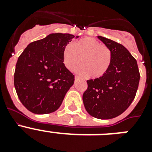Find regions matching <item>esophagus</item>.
<instances>
[{"label":"esophagus","mask_w":152,"mask_h":152,"mask_svg":"<svg viewBox=\"0 0 152 152\" xmlns=\"http://www.w3.org/2000/svg\"><path fill=\"white\" fill-rule=\"evenodd\" d=\"M78 79H80V77H77V76H75V80H78Z\"/></svg>","instance_id":"obj_1"}]
</instances>
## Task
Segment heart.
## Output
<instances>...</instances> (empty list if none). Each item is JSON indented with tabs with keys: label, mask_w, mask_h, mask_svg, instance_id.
Here are the masks:
<instances>
[{
	"label": "heart",
	"mask_w": 152,
	"mask_h": 152,
	"mask_svg": "<svg viewBox=\"0 0 152 152\" xmlns=\"http://www.w3.org/2000/svg\"><path fill=\"white\" fill-rule=\"evenodd\" d=\"M111 59L110 49L90 37L75 42L72 45H67L63 51V61L69 71L75 70L81 61L83 67L77 72L83 75H89L92 78H99L105 75L110 65Z\"/></svg>",
	"instance_id": "obj_1"
}]
</instances>
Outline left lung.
Returning <instances> with one entry per match:
<instances>
[{
  "instance_id": "1",
  "label": "left lung",
  "mask_w": 152,
  "mask_h": 152,
  "mask_svg": "<svg viewBox=\"0 0 152 152\" xmlns=\"http://www.w3.org/2000/svg\"><path fill=\"white\" fill-rule=\"evenodd\" d=\"M112 53L109 69L103 76L87 80L83 94L86 110L100 119H113L127 110L135 98L140 74L135 58L123 45L97 36Z\"/></svg>"
}]
</instances>
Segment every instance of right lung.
<instances>
[{
    "label": "right lung",
    "mask_w": 152,
    "mask_h": 152,
    "mask_svg": "<svg viewBox=\"0 0 152 152\" xmlns=\"http://www.w3.org/2000/svg\"><path fill=\"white\" fill-rule=\"evenodd\" d=\"M75 37L52 33L33 42L19 56L14 72L17 96L28 110L47 114L59 108L75 75L63 62V51Z\"/></svg>",
    "instance_id": "right-lung-1"
}]
</instances>
